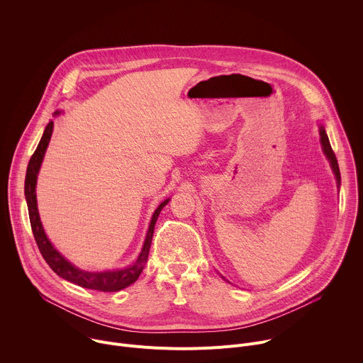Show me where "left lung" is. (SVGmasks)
<instances>
[{
    "mask_svg": "<svg viewBox=\"0 0 363 363\" xmlns=\"http://www.w3.org/2000/svg\"><path fill=\"white\" fill-rule=\"evenodd\" d=\"M319 130H320V142H322V146H323V152H325V155L328 157V160L330 161V167H332V169H333V172L336 175V181H337V185H339L340 184V171H339L336 155H335V152H333V149L330 146V142H329V138H328V135L325 132V128L320 126Z\"/></svg>",
    "mask_w": 363,
    "mask_h": 363,
    "instance_id": "obj_1",
    "label": "left lung"
}]
</instances>
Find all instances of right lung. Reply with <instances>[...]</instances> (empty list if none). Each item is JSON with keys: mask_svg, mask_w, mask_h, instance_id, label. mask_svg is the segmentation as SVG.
Returning a JSON list of instances; mask_svg holds the SVG:
<instances>
[{"mask_svg": "<svg viewBox=\"0 0 363 363\" xmlns=\"http://www.w3.org/2000/svg\"><path fill=\"white\" fill-rule=\"evenodd\" d=\"M56 115H59V113H56ZM51 132H53V122H48V125L44 129V133L41 136V140H40L37 149L34 150L33 157L30 158V162H28V167H27V174H26L24 194H26L27 206H28L30 224H31V230H33V235H34V240L37 242V247H38L43 258L45 260V263L50 266V269L53 270L56 274H59L60 277H63L65 280H67L70 283H74L77 286H82L84 289H91V290H99V291H119V290L130 286L132 283H135L138 280V277L140 276V273L145 267V263L147 262V255H149V248H150V242H152V237H153L155 224H157V220H158V216H160L161 210L168 203L169 199H165L162 203H160L157 211L153 213V217L150 220L149 230H147V234H146V238H145V242H143V248H142L139 257L136 258V262L132 266H129L126 269H122V270L101 272V273L83 272V270L74 267L48 241L45 233L43 230L40 216H38V210H37V199H35L37 174L40 171L45 149L48 146Z\"/></svg>", "mask_w": 363, "mask_h": 363, "instance_id": "right-lung-1", "label": "right lung"}]
</instances>
